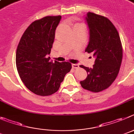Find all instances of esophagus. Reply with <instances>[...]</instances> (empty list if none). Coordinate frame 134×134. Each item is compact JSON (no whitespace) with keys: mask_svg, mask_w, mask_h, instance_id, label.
Instances as JSON below:
<instances>
[{"mask_svg":"<svg viewBox=\"0 0 134 134\" xmlns=\"http://www.w3.org/2000/svg\"><path fill=\"white\" fill-rule=\"evenodd\" d=\"M72 67L73 69H78L79 66L78 64H72Z\"/></svg>","mask_w":134,"mask_h":134,"instance_id":"obj_1","label":"esophagus"}]
</instances>
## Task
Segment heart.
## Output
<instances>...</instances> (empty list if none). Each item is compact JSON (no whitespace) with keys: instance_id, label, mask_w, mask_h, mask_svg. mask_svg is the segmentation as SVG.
Wrapping results in <instances>:
<instances>
[{"instance_id":"obj_1","label":"heart","mask_w":134,"mask_h":134,"mask_svg":"<svg viewBox=\"0 0 134 134\" xmlns=\"http://www.w3.org/2000/svg\"><path fill=\"white\" fill-rule=\"evenodd\" d=\"M77 25H82V24H77Z\"/></svg>"}]
</instances>
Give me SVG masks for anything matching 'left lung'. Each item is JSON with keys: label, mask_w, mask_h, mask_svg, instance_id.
I'll list each match as a JSON object with an SVG mask.
<instances>
[{"label": "left lung", "mask_w": 134, "mask_h": 134, "mask_svg": "<svg viewBox=\"0 0 134 134\" xmlns=\"http://www.w3.org/2000/svg\"><path fill=\"white\" fill-rule=\"evenodd\" d=\"M86 20L90 37L85 52L93 53L96 60L92 68L79 65L87 73L80 84L85 90L98 93L108 89L118 77L122 61V44L116 28L108 18L89 12Z\"/></svg>", "instance_id": "8db88e82"}]
</instances>
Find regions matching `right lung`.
<instances>
[{
    "label": "right lung",
    "mask_w": 134,
    "mask_h": 134,
    "mask_svg": "<svg viewBox=\"0 0 134 134\" xmlns=\"http://www.w3.org/2000/svg\"><path fill=\"white\" fill-rule=\"evenodd\" d=\"M61 16H47L35 20L25 30L16 52V65L20 79L36 95L48 96L58 91L71 69L69 62H50L55 30Z\"/></svg>",
    "instance_id": "1"
}]
</instances>
